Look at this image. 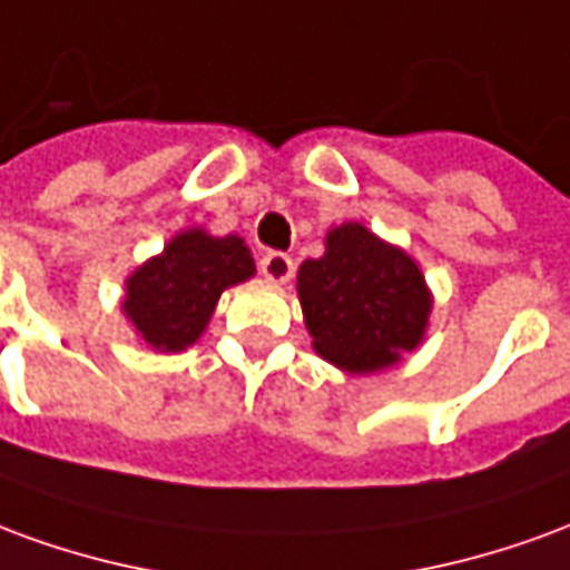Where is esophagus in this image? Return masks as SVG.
<instances>
[{"label":"esophagus","instance_id":"1","mask_svg":"<svg viewBox=\"0 0 570 570\" xmlns=\"http://www.w3.org/2000/svg\"><path fill=\"white\" fill-rule=\"evenodd\" d=\"M259 272L265 281H272V284H289V277H293V259L286 256V253H265L259 259Z\"/></svg>","mask_w":570,"mask_h":570}]
</instances>
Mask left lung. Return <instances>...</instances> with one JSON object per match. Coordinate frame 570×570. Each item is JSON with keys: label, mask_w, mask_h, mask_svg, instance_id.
Instances as JSON below:
<instances>
[{"label": "left lung", "mask_w": 570, "mask_h": 570, "mask_svg": "<svg viewBox=\"0 0 570 570\" xmlns=\"http://www.w3.org/2000/svg\"><path fill=\"white\" fill-rule=\"evenodd\" d=\"M296 293L311 345L347 375H372L424 342L433 293L406 249L363 223L326 232L321 259L298 265Z\"/></svg>", "instance_id": "left-lung-1"}]
</instances>
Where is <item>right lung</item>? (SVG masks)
Returning a JSON list of instances; mask_svg holds the SVG:
<instances>
[{
  "mask_svg": "<svg viewBox=\"0 0 570 570\" xmlns=\"http://www.w3.org/2000/svg\"><path fill=\"white\" fill-rule=\"evenodd\" d=\"M253 274L256 262L244 237H216L191 225L130 272L121 314L142 345L158 354H179L204 335L225 289Z\"/></svg>",
  "mask_w": 570,
  "mask_h": 570,
  "instance_id": "right-lung-1",
  "label": "right lung"
}]
</instances>
